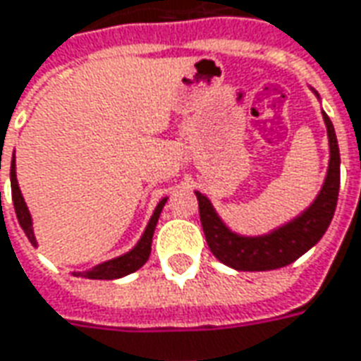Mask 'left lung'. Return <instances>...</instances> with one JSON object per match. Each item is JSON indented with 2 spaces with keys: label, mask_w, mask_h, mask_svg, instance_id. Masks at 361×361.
I'll use <instances>...</instances> for the list:
<instances>
[{
  "label": "left lung",
  "mask_w": 361,
  "mask_h": 361,
  "mask_svg": "<svg viewBox=\"0 0 361 361\" xmlns=\"http://www.w3.org/2000/svg\"><path fill=\"white\" fill-rule=\"evenodd\" d=\"M319 97V93L312 90ZM322 119L329 135V170L319 195L301 215L274 231L258 236H244L231 231L219 216L213 203L203 193L195 191L199 201V216L207 244L219 262L238 271H268L289 266L291 262L311 250L326 233L334 216L340 189V150L332 121L322 111Z\"/></svg>",
  "instance_id": "obj_1"
}]
</instances>
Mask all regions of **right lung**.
Returning a JSON list of instances; mask_svg holds the SVG:
<instances>
[{
  "mask_svg": "<svg viewBox=\"0 0 361 361\" xmlns=\"http://www.w3.org/2000/svg\"><path fill=\"white\" fill-rule=\"evenodd\" d=\"M11 195H13V207L15 213H17V221L21 224V228L27 234V238L31 242L32 246H37V238H35V233H32V219L29 209H27V203L21 195V189H19V183H17V173H15V156L11 160ZM168 197H164L158 205H156L154 213L150 216V221L146 224L145 233L140 236V240L137 242V246L133 250H128L127 254L123 256H117V258L107 259V262H102L97 266H93L92 269L87 271H74L75 277H87V279H119V277H125L133 271H137L138 268H142L146 264V259L150 256V246H152V236H154V228L158 224V219H160V213H162L164 205H166Z\"/></svg>",
  "mask_w": 361,
  "mask_h": 361,
  "instance_id": "right-lung-1",
  "label": "right lung"
}]
</instances>
